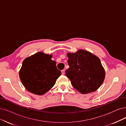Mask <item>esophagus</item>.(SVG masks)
Returning <instances> with one entry per match:
<instances>
[{
	"label": "esophagus",
	"mask_w": 126,
	"mask_h": 126,
	"mask_svg": "<svg viewBox=\"0 0 126 126\" xmlns=\"http://www.w3.org/2000/svg\"><path fill=\"white\" fill-rule=\"evenodd\" d=\"M62 74H64V70H62Z\"/></svg>",
	"instance_id": "34e87169"
}]
</instances>
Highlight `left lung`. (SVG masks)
<instances>
[{
	"label": "left lung",
	"instance_id": "8db88e82",
	"mask_svg": "<svg viewBox=\"0 0 126 126\" xmlns=\"http://www.w3.org/2000/svg\"><path fill=\"white\" fill-rule=\"evenodd\" d=\"M69 68L66 71L72 86L82 94L95 92L103 82L105 71L100 59L83 49L68 53Z\"/></svg>",
	"mask_w": 126,
	"mask_h": 126
}]
</instances>
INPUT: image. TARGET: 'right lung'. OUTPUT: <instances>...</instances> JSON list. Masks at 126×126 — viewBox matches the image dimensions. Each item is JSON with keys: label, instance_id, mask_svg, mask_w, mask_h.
<instances>
[{"label": "right lung", "instance_id": "obj_1", "mask_svg": "<svg viewBox=\"0 0 126 126\" xmlns=\"http://www.w3.org/2000/svg\"><path fill=\"white\" fill-rule=\"evenodd\" d=\"M52 57V54L39 52L24 60L19 76L28 92L41 95L54 86L62 72L57 69Z\"/></svg>", "mask_w": 126, "mask_h": 126}]
</instances>
